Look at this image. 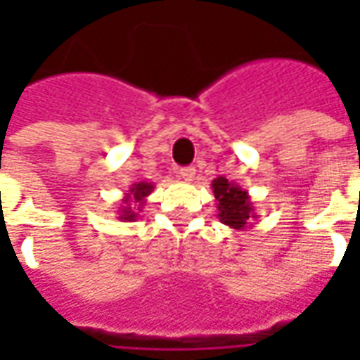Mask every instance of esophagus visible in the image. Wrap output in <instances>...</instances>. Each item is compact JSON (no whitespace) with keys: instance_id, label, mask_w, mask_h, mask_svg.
<instances>
[{"instance_id":"34e87169","label":"esophagus","mask_w":360,"mask_h":360,"mask_svg":"<svg viewBox=\"0 0 360 360\" xmlns=\"http://www.w3.org/2000/svg\"><path fill=\"white\" fill-rule=\"evenodd\" d=\"M195 173H196L195 167H191V165H188V167H181L179 177L183 181H193L195 179Z\"/></svg>"}]
</instances>
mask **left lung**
Wrapping results in <instances>:
<instances>
[{
    "mask_svg": "<svg viewBox=\"0 0 360 360\" xmlns=\"http://www.w3.org/2000/svg\"><path fill=\"white\" fill-rule=\"evenodd\" d=\"M212 193L216 198L218 218L221 224H226L231 229H250L252 221L258 218L250 195L243 191L239 185L226 177H218L212 181Z\"/></svg>",
    "mask_w": 360,
    "mask_h": 360,
    "instance_id": "left-lung-1",
    "label": "left lung"
}]
</instances>
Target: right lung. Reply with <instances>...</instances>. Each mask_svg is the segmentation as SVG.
<instances>
[{
    "instance_id": "right-lung-1",
    "label": "right lung",
    "mask_w": 360,
    "mask_h": 360,
    "mask_svg": "<svg viewBox=\"0 0 360 360\" xmlns=\"http://www.w3.org/2000/svg\"><path fill=\"white\" fill-rule=\"evenodd\" d=\"M152 191H154V183H148V181L133 183L131 188L125 193V196L121 198V204H119V221H134L139 218V212L146 204V196H150Z\"/></svg>"
}]
</instances>
